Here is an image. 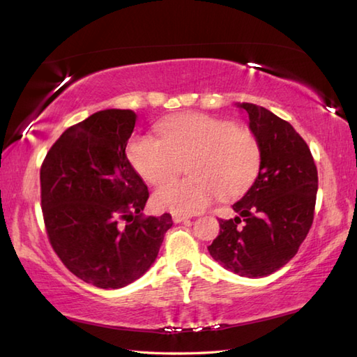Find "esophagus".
Listing matches in <instances>:
<instances>
[{"label":"esophagus","instance_id":"esophagus-1","mask_svg":"<svg viewBox=\"0 0 357 357\" xmlns=\"http://www.w3.org/2000/svg\"><path fill=\"white\" fill-rule=\"evenodd\" d=\"M172 218H173V222H183V221H187L188 218L190 216H187V215H184V213H173L172 215Z\"/></svg>","mask_w":357,"mask_h":357}]
</instances>
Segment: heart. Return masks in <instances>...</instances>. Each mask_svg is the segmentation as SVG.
<instances>
[{
	"label": "heart",
	"instance_id": "b5f03b06",
	"mask_svg": "<svg viewBox=\"0 0 357 357\" xmlns=\"http://www.w3.org/2000/svg\"><path fill=\"white\" fill-rule=\"evenodd\" d=\"M161 139L136 135L127 158L142 179L161 184L188 162L191 176L162 184L153 195L158 208L198 213L219 195L234 198L253 184L261 167V146L253 132L231 121L187 113L159 124Z\"/></svg>",
	"mask_w": 357,
	"mask_h": 357
}]
</instances>
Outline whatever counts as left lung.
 <instances>
[{"mask_svg":"<svg viewBox=\"0 0 357 357\" xmlns=\"http://www.w3.org/2000/svg\"><path fill=\"white\" fill-rule=\"evenodd\" d=\"M261 146L257 178L233 204L238 216L219 219L208 252L224 268L245 278L275 273L298 253L314 218L317 169L293 126L261 105L242 102Z\"/></svg>","mask_w":357,"mask_h":357,"instance_id":"left-lung-1","label":"left lung"}]
</instances>
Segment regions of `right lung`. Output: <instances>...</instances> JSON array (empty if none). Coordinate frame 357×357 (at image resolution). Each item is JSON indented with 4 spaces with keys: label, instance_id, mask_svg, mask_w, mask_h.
Returning a JSON list of instances; mask_svg holds the SVG:
<instances>
[{
    "label": "right lung",
    "instance_id": "add662e5",
    "mask_svg": "<svg viewBox=\"0 0 357 357\" xmlns=\"http://www.w3.org/2000/svg\"><path fill=\"white\" fill-rule=\"evenodd\" d=\"M133 110L107 109L67 128L45 155L41 208L52 248L75 276L121 288L155 262L172 216H144L149 188L127 159Z\"/></svg>",
    "mask_w": 357,
    "mask_h": 357
}]
</instances>
